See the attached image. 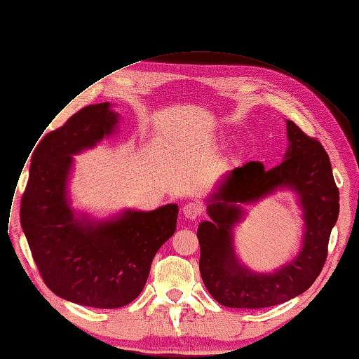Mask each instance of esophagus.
I'll use <instances>...</instances> for the list:
<instances>
[{"instance_id": "obj_1", "label": "esophagus", "mask_w": 359, "mask_h": 359, "mask_svg": "<svg viewBox=\"0 0 359 359\" xmlns=\"http://www.w3.org/2000/svg\"><path fill=\"white\" fill-rule=\"evenodd\" d=\"M182 213L188 220H196L203 213V205L200 203H196V201L187 203L182 208Z\"/></svg>"}]
</instances>
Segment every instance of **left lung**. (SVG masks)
Returning <instances> with one entry per match:
<instances>
[{
  "instance_id": "1",
  "label": "left lung",
  "mask_w": 359,
  "mask_h": 359,
  "mask_svg": "<svg viewBox=\"0 0 359 359\" xmlns=\"http://www.w3.org/2000/svg\"><path fill=\"white\" fill-rule=\"evenodd\" d=\"M288 147L284 161L265 170L248 162L230 171L208 198L212 222L197 229L200 272L212 297L226 307L264 309L285 303L304 292L326 262L330 231L339 216V189L329 156L318 139L287 120ZM288 187L297 192L304 210L305 235L298 257L271 274L254 273L234 254L231 230L243 218L241 203H251Z\"/></svg>"
}]
</instances>
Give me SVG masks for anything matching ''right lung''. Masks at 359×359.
<instances>
[{
  "label": "right lung",
  "instance_id": "obj_1",
  "mask_svg": "<svg viewBox=\"0 0 359 359\" xmlns=\"http://www.w3.org/2000/svg\"><path fill=\"white\" fill-rule=\"evenodd\" d=\"M118 114L110 102L87 105L48 133L32 155L20 222L41 278L56 296L95 309H117L142 292L154 257L177 229L178 205L126 210L94 222L71 208L72 155L110 136Z\"/></svg>",
  "mask_w": 359,
  "mask_h": 359
}]
</instances>
